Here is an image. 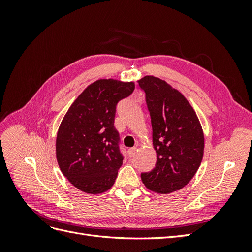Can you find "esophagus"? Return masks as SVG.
Instances as JSON below:
<instances>
[{
	"mask_svg": "<svg viewBox=\"0 0 252 252\" xmlns=\"http://www.w3.org/2000/svg\"><path fill=\"white\" fill-rule=\"evenodd\" d=\"M136 147H133V148H130L128 150V156L130 157V158H132V157H134L135 156V152H136Z\"/></svg>",
	"mask_w": 252,
	"mask_h": 252,
	"instance_id": "34e87169",
	"label": "esophagus"
}]
</instances>
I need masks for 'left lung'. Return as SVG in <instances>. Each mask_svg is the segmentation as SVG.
<instances>
[{"instance_id": "1", "label": "left lung", "mask_w": 252, "mask_h": 252, "mask_svg": "<svg viewBox=\"0 0 252 252\" xmlns=\"http://www.w3.org/2000/svg\"><path fill=\"white\" fill-rule=\"evenodd\" d=\"M146 94L152 126L156 167L143 172V184L151 191L171 193L185 187L201 165L204 133L192 106L164 80L145 75L138 81Z\"/></svg>"}]
</instances>
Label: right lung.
<instances>
[{"label":"right lung","instance_id":"obj_1","mask_svg":"<svg viewBox=\"0 0 252 252\" xmlns=\"http://www.w3.org/2000/svg\"><path fill=\"white\" fill-rule=\"evenodd\" d=\"M133 90V82L97 80L75 98L61 122L57 161L62 173L81 191L97 194L114 184L124 158L114 128L116 108Z\"/></svg>","mask_w":252,"mask_h":252}]
</instances>
